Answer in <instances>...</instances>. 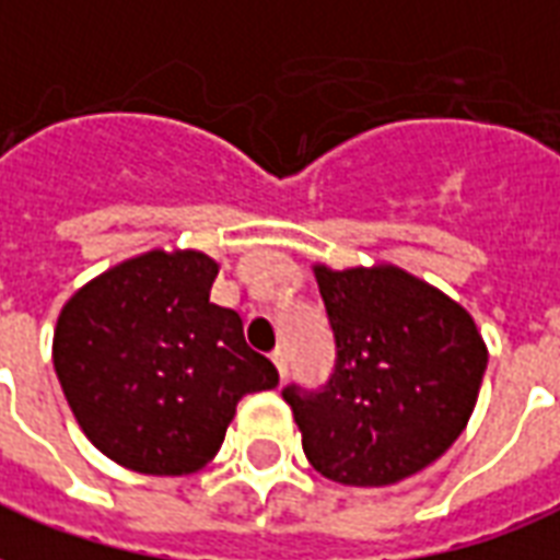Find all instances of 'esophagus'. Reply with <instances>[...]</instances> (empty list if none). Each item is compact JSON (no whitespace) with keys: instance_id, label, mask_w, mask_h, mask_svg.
Segmentation results:
<instances>
[{"instance_id":"obj_1","label":"esophagus","mask_w":560,"mask_h":560,"mask_svg":"<svg viewBox=\"0 0 560 560\" xmlns=\"http://www.w3.org/2000/svg\"><path fill=\"white\" fill-rule=\"evenodd\" d=\"M272 364H276V370H279V375L281 378H284V375H288V352H284V349H272Z\"/></svg>"}]
</instances>
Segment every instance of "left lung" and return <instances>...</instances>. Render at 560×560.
Masks as SVG:
<instances>
[{"label":"left lung","instance_id":"8db88e82","mask_svg":"<svg viewBox=\"0 0 560 560\" xmlns=\"http://www.w3.org/2000/svg\"><path fill=\"white\" fill-rule=\"evenodd\" d=\"M335 373L288 384L302 450L326 479L382 488L438 460L479 399L488 349L458 302L399 267H314Z\"/></svg>","mask_w":560,"mask_h":560}]
</instances>
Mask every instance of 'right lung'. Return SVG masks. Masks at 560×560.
Returning <instances> with one entry per match:
<instances>
[{
  "label": "right lung",
  "instance_id": "obj_1",
  "mask_svg": "<svg viewBox=\"0 0 560 560\" xmlns=\"http://www.w3.org/2000/svg\"><path fill=\"white\" fill-rule=\"evenodd\" d=\"M217 272L202 252L152 249L88 281L58 317L55 373L81 432L135 472L202 469L243 396L279 384L241 314L211 302Z\"/></svg>",
  "mask_w": 560,
  "mask_h": 560
}]
</instances>
